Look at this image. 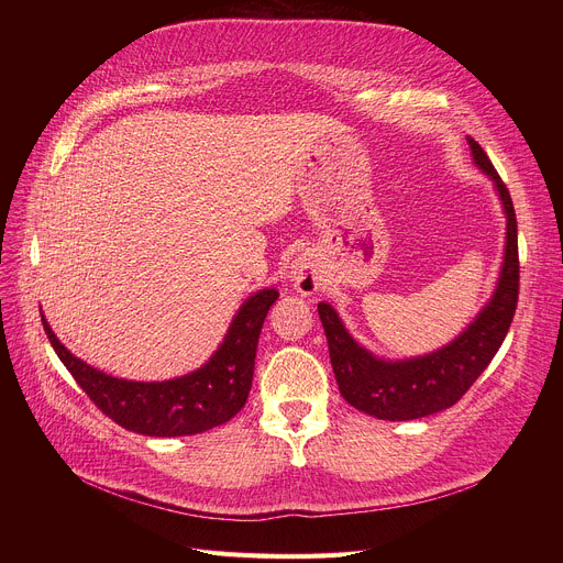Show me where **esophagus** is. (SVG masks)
<instances>
[{
    "label": "esophagus",
    "mask_w": 563,
    "mask_h": 563,
    "mask_svg": "<svg viewBox=\"0 0 563 563\" xmlns=\"http://www.w3.org/2000/svg\"><path fill=\"white\" fill-rule=\"evenodd\" d=\"M289 280H291V287L301 291L303 297H310V294H314L323 287L321 269L317 266V262L306 253L294 260L291 272H289Z\"/></svg>",
    "instance_id": "1"
}]
</instances>
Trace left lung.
Segmentation results:
<instances>
[{
  "mask_svg": "<svg viewBox=\"0 0 563 563\" xmlns=\"http://www.w3.org/2000/svg\"><path fill=\"white\" fill-rule=\"evenodd\" d=\"M475 166L488 175L507 217L505 257L488 303L445 346L401 361L380 358L346 331L338 310L321 301L317 306L329 340L331 365L340 395L378 420H418L454 406L488 367L505 342L518 303V223L507 185L499 180L482 145L467 136Z\"/></svg>",
  "mask_w": 563,
  "mask_h": 563,
  "instance_id": "8db88e82",
  "label": "left lung"
}]
</instances>
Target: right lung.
Masks as SVG:
<instances>
[{"instance_id":"1","label":"right lung","mask_w":563,"mask_h":563,"mask_svg":"<svg viewBox=\"0 0 563 563\" xmlns=\"http://www.w3.org/2000/svg\"><path fill=\"white\" fill-rule=\"evenodd\" d=\"M276 299V287L251 294L232 317L228 333L210 361L168 380H128L104 374L73 356L49 329L45 314L41 317L56 356L104 416L141 435L175 438L225 424L244 408L253 383L262 323Z\"/></svg>"}]
</instances>
